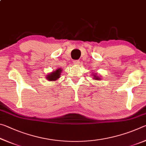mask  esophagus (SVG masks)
I'll return each mask as SVG.
<instances>
[{"label":"esophagus","instance_id":"obj_1","mask_svg":"<svg viewBox=\"0 0 146 146\" xmlns=\"http://www.w3.org/2000/svg\"><path fill=\"white\" fill-rule=\"evenodd\" d=\"M73 64H74V65L78 66V64H80V61H79V60H75L73 62Z\"/></svg>","mask_w":146,"mask_h":146}]
</instances>
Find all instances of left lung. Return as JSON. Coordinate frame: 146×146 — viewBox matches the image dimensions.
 Listing matches in <instances>:
<instances>
[{"label": "left lung", "mask_w": 146, "mask_h": 146, "mask_svg": "<svg viewBox=\"0 0 146 146\" xmlns=\"http://www.w3.org/2000/svg\"><path fill=\"white\" fill-rule=\"evenodd\" d=\"M93 79L94 80H100V78H99V76H97V75H93Z\"/></svg>", "instance_id": "8db88e82"}]
</instances>
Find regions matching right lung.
<instances>
[{
  "label": "right lung",
  "instance_id": "obj_1",
  "mask_svg": "<svg viewBox=\"0 0 146 146\" xmlns=\"http://www.w3.org/2000/svg\"><path fill=\"white\" fill-rule=\"evenodd\" d=\"M62 71V70L61 68H58L57 70L54 71L53 72L48 74L46 76L47 80H48L49 81H55L58 80L60 77Z\"/></svg>",
  "mask_w": 146,
  "mask_h": 146
}]
</instances>
